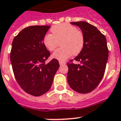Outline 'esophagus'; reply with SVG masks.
<instances>
[{
    "label": "esophagus",
    "instance_id": "1",
    "mask_svg": "<svg viewBox=\"0 0 121 121\" xmlns=\"http://www.w3.org/2000/svg\"><path fill=\"white\" fill-rule=\"evenodd\" d=\"M59 64L60 65H65L66 63L64 62V61H59Z\"/></svg>",
    "mask_w": 121,
    "mask_h": 121
}]
</instances>
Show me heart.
Segmentation results:
<instances>
[{
    "instance_id": "b5f03b06",
    "label": "heart",
    "mask_w": 121,
    "mask_h": 121,
    "mask_svg": "<svg viewBox=\"0 0 121 121\" xmlns=\"http://www.w3.org/2000/svg\"><path fill=\"white\" fill-rule=\"evenodd\" d=\"M51 34L43 37V44L49 51H53L61 43L62 48L53 53L52 57L65 61L72 54L77 55L82 50L84 44L83 33L76 27L67 23H61L52 27Z\"/></svg>"
}]
</instances>
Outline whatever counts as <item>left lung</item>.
Segmentation results:
<instances>
[{"label": "left lung", "instance_id": "1", "mask_svg": "<svg viewBox=\"0 0 121 121\" xmlns=\"http://www.w3.org/2000/svg\"><path fill=\"white\" fill-rule=\"evenodd\" d=\"M71 24L81 29L84 44L74 58L81 64L67 63L68 82L78 93H89L98 86L104 76L108 58L106 37L95 26L86 21L71 22Z\"/></svg>", "mask_w": 121, "mask_h": 121}]
</instances>
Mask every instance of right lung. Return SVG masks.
I'll list each match as a JSON object with an SVG mask.
<instances>
[{"label":"right lung","instance_id":"obj_1","mask_svg":"<svg viewBox=\"0 0 121 121\" xmlns=\"http://www.w3.org/2000/svg\"><path fill=\"white\" fill-rule=\"evenodd\" d=\"M50 26H31L14 37L10 61L15 78L21 89L38 97L50 90L60 65L56 59L45 61L50 53L43 44Z\"/></svg>","mask_w":121,"mask_h":121}]
</instances>
